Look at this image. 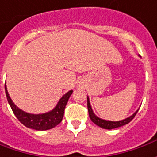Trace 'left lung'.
<instances>
[{
	"label": "left lung",
	"mask_w": 157,
	"mask_h": 157,
	"mask_svg": "<svg viewBox=\"0 0 157 157\" xmlns=\"http://www.w3.org/2000/svg\"><path fill=\"white\" fill-rule=\"evenodd\" d=\"M87 110H88L89 118L92 120V122H94L95 124H97L98 126L103 128V129H107V130H112V129L120 127V126H123L124 124L130 123L132 119H134V117L136 116L137 113L138 112V110H137L136 113H134L132 116H130L127 119L120 120V121H110V120H105V119H100V118H98L96 115L94 113L92 107H91V105H90V101H89L88 97H87Z\"/></svg>",
	"instance_id": "1"
}]
</instances>
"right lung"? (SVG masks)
I'll return each mask as SVG.
<instances>
[{
    "mask_svg": "<svg viewBox=\"0 0 157 157\" xmlns=\"http://www.w3.org/2000/svg\"><path fill=\"white\" fill-rule=\"evenodd\" d=\"M5 91H6L7 101L11 106L16 118L25 126L37 130V131L50 130L61 123L62 119L63 118L65 106L67 105V102L69 101V98L71 95V94L73 93V90H70L68 93H66L61 98L60 101H58L56 107L51 112L42 113V114H32V113H28L20 110L19 107H17L14 105V103L12 101L11 98L8 94L6 83H5Z\"/></svg>",
    "mask_w": 157,
    "mask_h": 157,
    "instance_id": "obj_1",
    "label": "right lung"
}]
</instances>
